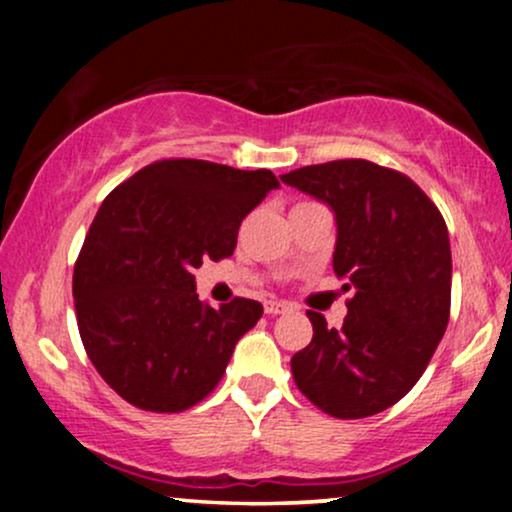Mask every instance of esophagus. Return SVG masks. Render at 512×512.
<instances>
[{
  "label": "esophagus",
  "mask_w": 512,
  "mask_h": 512,
  "mask_svg": "<svg viewBox=\"0 0 512 512\" xmlns=\"http://www.w3.org/2000/svg\"><path fill=\"white\" fill-rule=\"evenodd\" d=\"M291 310V305L286 303V301H264V313L267 315H284V313H289Z\"/></svg>",
  "instance_id": "34e87169"
}]
</instances>
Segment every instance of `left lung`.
<instances>
[{
    "label": "left lung",
    "mask_w": 512,
    "mask_h": 512,
    "mask_svg": "<svg viewBox=\"0 0 512 512\" xmlns=\"http://www.w3.org/2000/svg\"><path fill=\"white\" fill-rule=\"evenodd\" d=\"M281 182L334 211L332 267L351 291L339 330L308 313L313 342L293 354V380L334 419L380 414L424 375L448 327V226L414 180L363 158L291 170Z\"/></svg>",
    "instance_id": "obj_1"
}]
</instances>
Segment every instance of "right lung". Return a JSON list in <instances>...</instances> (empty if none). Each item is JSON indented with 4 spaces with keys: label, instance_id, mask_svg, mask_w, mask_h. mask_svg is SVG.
<instances>
[{
    "label": "right lung",
    "instance_id": "1",
    "mask_svg": "<svg viewBox=\"0 0 512 512\" xmlns=\"http://www.w3.org/2000/svg\"><path fill=\"white\" fill-rule=\"evenodd\" d=\"M276 187L272 170L166 158L103 199L74 264V308L88 358L129 404L175 414L219 385L262 305L211 308L192 272L233 255L240 223Z\"/></svg>",
    "mask_w": 512,
    "mask_h": 512
}]
</instances>
